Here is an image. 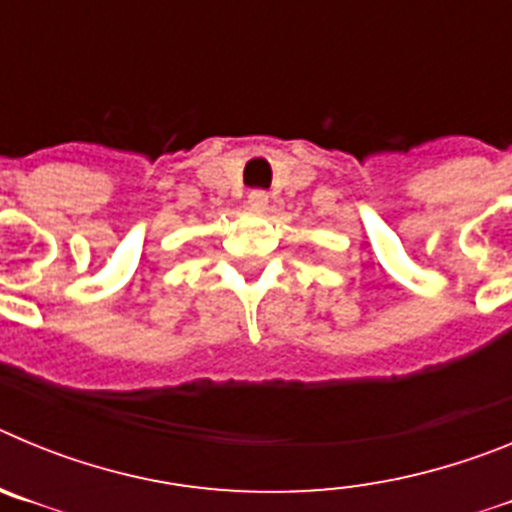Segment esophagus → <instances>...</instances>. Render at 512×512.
<instances>
[{
	"mask_svg": "<svg viewBox=\"0 0 512 512\" xmlns=\"http://www.w3.org/2000/svg\"><path fill=\"white\" fill-rule=\"evenodd\" d=\"M248 205H251L253 210H264V207L269 205V194H266L264 189H253V192L248 194Z\"/></svg>",
	"mask_w": 512,
	"mask_h": 512,
	"instance_id": "obj_1",
	"label": "esophagus"
}]
</instances>
